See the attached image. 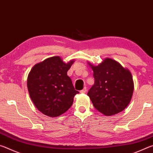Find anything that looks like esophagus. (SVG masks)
<instances>
[{"mask_svg":"<svg viewBox=\"0 0 153 153\" xmlns=\"http://www.w3.org/2000/svg\"><path fill=\"white\" fill-rule=\"evenodd\" d=\"M86 91H87L86 87H84V88H83V89L81 90V91H80V93H86Z\"/></svg>","mask_w":153,"mask_h":153,"instance_id":"1","label":"esophagus"}]
</instances>
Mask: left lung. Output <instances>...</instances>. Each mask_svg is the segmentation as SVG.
Listing matches in <instances>:
<instances>
[{"instance_id":"obj_1","label":"left lung","mask_w":153,"mask_h":153,"mask_svg":"<svg viewBox=\"0 0 153 153\" xmlns=\"http://www.w3.org/2000/svg\"><path fill=\"white\" fill-rule=\"evenodd\" d=\"M90 66L94 84L87 94L96 109L105 115L121 112L130 102L134 91L130 71L109 58L98 66Z\"/></svg>"}]
</instances>
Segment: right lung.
<instances>
[{
  "label": "right lung",
  "mask_w": 153,
  "mask_h": 153,
  "mask_svg": "<svg viewBox=\"0 0 153 153\" xmlns=\"http://www.w3.org/2000/svg\"><path fill=\"white\" fill-rule=\"evenodd\" d=\"M74 61L64 63L59 56H53L35 65L27 77L30 97L36 107L49 117H57L71 107L74 89L67 72Z\"/></svg>",
  "instance_id": "obj_1"
}]
</instances>
